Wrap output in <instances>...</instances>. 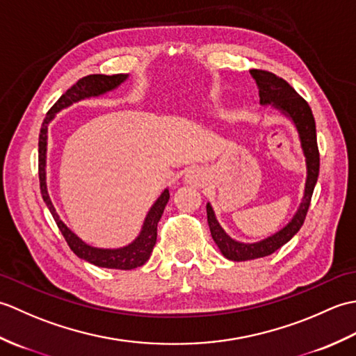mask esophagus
Segmentation results:
<instances>
[{
	"instance_id": "1",
	"label": "esophagus",
	"mask_w": 356,
	"mask_h": 356,
	"mask_svg": "<svg viewBox=\"0 0 356 356\" xmlns=\"http://www.w3.org/2000/svg\"><path fill=\"white\" fill-rule=\"evenodd\" d=\"M185 182L191 186H203L207 184V174L199 168H193L185 174Z\"/></svg>"
}]
</instances>
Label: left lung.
I'll use <instances>...</instances> for the list:
<instances>
[{
  "instance_id": "8db88e82",
  "label": "left lung",
  "mask_w": 356,
  "mask_h": 356,
  "mask_svg": "<svg viewBox=\"0 0 356 356\" xmlns=\"http://www.w3.org/2000/svg\"><path fill=\"white\" fill-rule=\"evenodd\" d=\"M249 73H251V76L257 82V87H259L260 104L272 105V107L277 108L282 115L289 118L295 128H297L301 142V149H303V154L306 157L307 177L303 200H301L297 213L292 217V220L287 223L283 229L275 232L274 236H270L261 241H257V243H241V241L231 238L228 234L225 232L220 223L217 222L214 209L208 203L207 216L211 236H213V240L216 241L218 249H220V252L226 259L232 261H246L270 255L272 252H275L277 249L286 245L287 241L300 231V228L305 223L309 205H311L312 193L316 180H318L320 172V153L318 145H316L315 119L309 104L295 92L284 79L278 78L277 74L257 69H252Z\"/></svg>"
}]
</instances>
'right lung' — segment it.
<instances>
[{
  "label": "right lung",
  "mask_w": 356,
  "mask_h": 356,
  "mask_svg": "<svg viewBox=\"0 0 356 356\" xmlns=\"http://www.w3.org/2000/svg\"><path fill=\"white\" fill-rule=\"evenodd\" d=\"M127 79H128V74H122V73L113 74V76H107V74H88V76L81 78L76 84L67 90V92L55 102V105L49 110L47 116H45L44 122L41 125L40 142H38V174H40L41 194L45 205H47L53 218H55L59 231H61V234L64 236L67 245L70 246L72 251L76 254L79 259L92 263L95 266L108 268V269H122V270L139 268L148 261L151 252H153V248L156 245L157 223L161 220L166 203L170 200L168 188L159 195V199L154 202V205L149 208L145 220H143V226L139 232V236L136 237L130 245H127L124 248H118V249L95 248V246L87 245L86 241H82L76 234L67 228V225L61 220V218H59L47 193V182H45V156H47V128L58 111L70 107V105L74 102L87 99V97H97L101 95H105L107 92H111V90L118 88Z\"/></svg>",
  "instance_id": "right-lung-1"
}]
</instances>
